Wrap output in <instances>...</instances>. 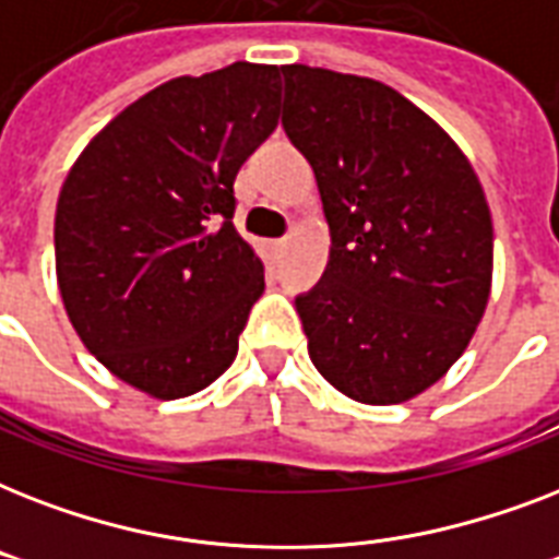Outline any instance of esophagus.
<instances>
[{
  "mask_svg": "<svg viewBox=\"0 0 559 559\" xmlns=\"http://www.w3.org/2000/svg\"><path fill=\"white\" fill-rule=\"evenodd\" d=\"M272 252L275 254H284V249H287V237H281V240H272Z\"/></svg>",
  "mask_w": 559,
  "mask_h": 559,
  "instance_id": "obj_1",
  "label": "esophagus"
}]
</instances>
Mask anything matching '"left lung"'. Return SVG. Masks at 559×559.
I'll return each instance as SVG.
<instances>
[{
    "label": "left lung",
    "instance_id": "1",
    "mask_svg": "<svg viewBox=\"0 0 559 559\" xmlns=\"http://www.w3.org/2000/svg\"><path fill=\"white\" fill-rule=\"evenodd\" d=\"M281 72V124L331 226L328 270L296 298L310 359L357 403H406L459 362L485 316V188L450 133L397 90L319 66Z\"/></svg>",
    "mask_w": 559,
    "mask_h": 559
}]
</instances>
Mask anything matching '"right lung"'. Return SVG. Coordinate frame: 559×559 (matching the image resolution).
<instances>
[{
	"mask_svg": "<svg viewBox=\"0 0 559 559\" xmlns=\"http://www.w3.org/2000/svg\"><path fill=\"white\" fill-rule=\"evenodd\" d=\"M278 66L174 78L121 109L60 188L66 316L147 397L197 394L235 362L263 293V261L231 223L235 177L278 124Z\"/></svg>",
	"mask_w": 559,
	"mask_h": 559,
	"instance_id": "right-lung-1",
	"label": "right lung"
}]
</instances>
